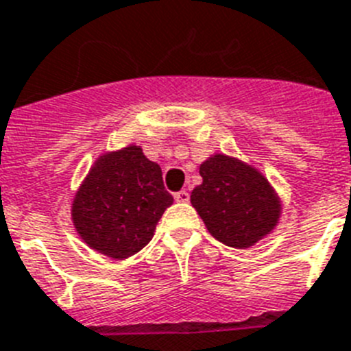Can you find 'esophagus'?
<instances>
[{
  "label": "esophagus",
  "instance_id": "34e87169",
  "mask_svg": "<svg viewBox=\"0 0 351 351\" xmlns=\"http://www.w3.org/2000/svg\"><path fill=\"white\" fill-rule=\"evenodd\" d=\"M173 199L178 202H188L190 201V193H188L186 190H181V192L173 193Z\"/></svg>",
  "mask_w": 351,
  "mask_h": 351
}]
</instances>
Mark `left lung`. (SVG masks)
<instances>
[{
    "label": "left lung",
    "mask_w": 351,
    "mask_h": 351,
    "mask_svg": "<svg viewBox=\"0 0 351 351\" xmlns=\"http://www.w3.org/2000/svg\"><path fill=\"white\" fill-rule=\"evenodd\" d=\"M199 172L202 184L190 201L219 242L244 249L276 226L280 202L262 173L221 154L202 163Z\"/></svg>",
    "instance_id": "left-lung-1"
}]
</instances>
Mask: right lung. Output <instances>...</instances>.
<instances>
[{"instance_id":"add662e5","label":"right lung","mask_w":351,"mask_h":351,"mask_svg":"<svg viewBox=\"0 0 351 351\" xmlns=\"http://www.w3.org/2000/svg\"><path fill=\"white\" fill-rule=\"evenodd\" d=\"M172 202L159 165L145 158L140 147H127L98 159L71 213L89 247L111 258H127L149 244Z\"/></svg>"}]
</instances>
